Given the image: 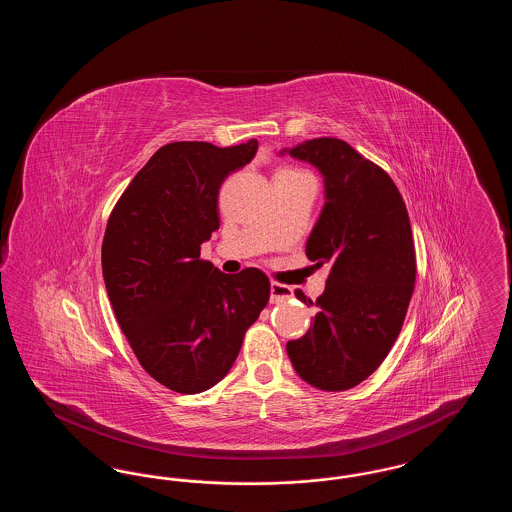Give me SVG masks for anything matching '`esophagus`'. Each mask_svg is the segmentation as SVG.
<instances>
[{
  "label": "esophagus",
  "mask_w": 512,
  "mask_h": 512,
  "mask_svg": "<svg viewBox=\"0 0 512 512\" xmlns=\"http://www.w3.org/2000/svg\"><path fill=\"white\" fill-rule=\"evenodd\" d=\"M290 297H292V288L278 284V282L270 284V303H284Z\"/></svg>",
  "instance_id": "1"
}]
</instances>
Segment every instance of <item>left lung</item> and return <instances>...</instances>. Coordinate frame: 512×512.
Returning a JSON list of instances; mask_svg holds the SVG:
<instances>
[{"instance_id": "left-lung-1", "label": "left lung", "mask_w": 512, "mask_h": 512, "mask_svg": "<svg viewBox=\"0 0 512 512\" xmlns=\"http://www.w3.org/2000/svg\"><path fill=\"white\" fill-rule=\"evenodd\" d=\"M286 153L324 178L305 253L315 267H330L317 317L286 351L313 388L351 390L388 357L409 309L416 278L409 213L388 172L343 140L315 138L278 155ZM295 295L307 303L303 292Z\"/></svg>"}]
</instances>
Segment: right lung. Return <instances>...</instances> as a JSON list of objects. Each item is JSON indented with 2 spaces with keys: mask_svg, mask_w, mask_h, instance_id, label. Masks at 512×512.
Returning a JSON list of instances; mask_svg holds the SVG:
<instances>
[{
  "mask_svg": "<svg viewBox=\"0 0 512 512\" xmlns=\"http://www.w3.org/2000/svg\"><path fill=\"white\" fill-rule=\"evenodd\" d=\"M172 142L157 149L117 201L103 236L105 290L140 365L178 393L213 388L234 365L247 328L265 309L259 268L224 274L199 259L219 230L222 182L257 153Z\"/></svg>",
  "mask_w": 512,
  "mask_h": 512,
  "instance_id": "add662e5",
  "label": "right lung"
}]
</instances>
